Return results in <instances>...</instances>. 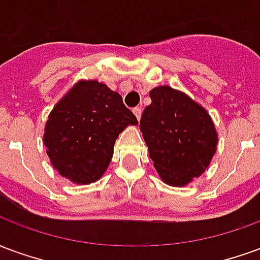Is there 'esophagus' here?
I'll return each instance as SVG.
<instances>
[{"mask_svg": "<svg viewBox=\"0 0 260 260\" xmlns=\"http://www.w3.org/2000/svg\"><path fill=\"white\" fill-rule=\"evenodd\" d=\"M134 114L136 115V118L141 119V115H142V108L141 107H135L134 108Z\"/></svg>", "mask_w": 260, "mask_h": 260, "instance_id": "esophagus-1", "label": "esophagus"}]
</instances>
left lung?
I'll list each match as a JSON object with an SVG mask.
<instances>
[{
	"mask_svg": "<svg viewBox=\"0 0 260 260\" xmlns=\"http://www.w3.org/2000/svg\"><path fill=\"white\" fill-rule=\"evenodd\" d=\"M141 131L160 177L181 186L206 170L217 146V134L206 110L192 99L160 86L150 91Z\"/></svg>",
	"mask_w": 260,
	"mask_h": 260,
	"instance_id": "8db88e82",
	"label": "left lung"
}]
</instances>
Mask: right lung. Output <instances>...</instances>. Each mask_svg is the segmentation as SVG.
Listing matches in <instances>:
<instances>
[{"label":"right lung","mask_w":260,"mask_h":260,"mask_svg":"<svg viewBox=\"0 0 260 260\" xmlns=\"http://www.w3.org/2000/svg\"><path fill=\"white\" fill-rule=\"evenodd\" d=\"M138 119L122 97L97 80L79 82L53 108L44 145L54 169L76 184H90L111 161L114 143Z\"/></svg>","instance_id":"right-lung-1"}]
</instances>
